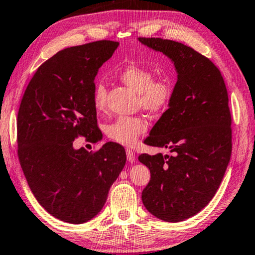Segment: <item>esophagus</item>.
Here are the masks:
<instances>
[{"label": "esophagus", "mask_w": 255, "mask_h": 255, "mask_svg": "<svg viewBox=\"0 0 255 255\" xmlns=\"http://www.w3.org/2000/svg\"><path fill=\"white\" fill-rule=\"evenodd\" d=\"M126 155H127V160L129 161V162H135V153L134 151H131V149L127 148L126 149Z\"/></svg>", "instance_id": "34e87169"}]
</instances>
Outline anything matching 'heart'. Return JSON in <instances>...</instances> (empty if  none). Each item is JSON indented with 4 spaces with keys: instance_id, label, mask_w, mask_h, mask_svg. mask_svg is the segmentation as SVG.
Wrapping results in <instances>:
<instances>
[{
    "instance_id": "heart-1",
    "label": "heart",
    "mask_w": 255,
    "mask_h": 255,
    "mask_svg": "<svg viewBox=\"0 0 255 255\" xmlns=\"http://www.w3.org/2000/svg\"><path fill=\"white\" fill-rule=\"evenodd\" d=\"M118 78L138 95V104L149 115H159L169 107L173 94V84L168 75L154 77L151 68L130 63L118 71ZM107 90L102 83L95 85L93 91V106L98 111L106 109ZM147 124L140 117H120L106 128L109 138L113 142L131 146L139 135L146 131Z\"/></svg>"
}]
</instances>
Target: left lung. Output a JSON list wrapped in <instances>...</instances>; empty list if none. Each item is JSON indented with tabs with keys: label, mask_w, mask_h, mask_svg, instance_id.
Listing matches in <instances>:
<instances>
[{
	"label": "left lung",
	"mask_w": 255,
	"mask_h": 255,
	"mask_svg": "<svg viewBox=\"0 0 255 255\" xmlns=\"http://www.w3.org/2000/svg\"><path fill=\"white\" fill-rule=\"evenodd\" d=\"M173 62L177 83L169 109L145 144L173 155L140 154L151 172L142 192L144 207L167 222L188 219L215 196L232 154L228 93L218 68L192 47L170 39L139 37Z\"/></svg>",
	"instance_id": "obj_1"
}]
</instances>
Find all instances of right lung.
Instances as JSON below:
<instances>
[{"instance_id":"add662e5","label":"right lung","mask_w":255,"mask_h":255,"mask_svg":"<svg viewBox=\"0 0 255 255\" xmlns=\"http://www.w3.org/2000/svg\"><path fill=\"white\" fill-rule=\"evenodd\" d=\"M118 42L98 40L59 51L28 84L17 121L18 156L30 191L56 219L84 224L102 210L111 185L126 163L121 145L96 152L72 142L101 139L93 106L94 79Z\"/></svg>"}]
</instances>
